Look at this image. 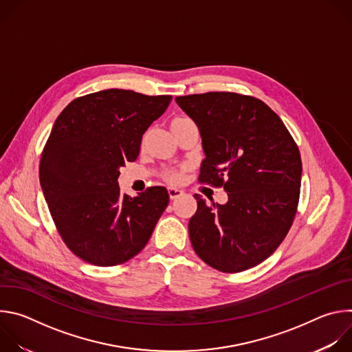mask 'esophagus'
<instances>
[{"mask_svg":"<svg viewBox=\"0 0 352 352\" xmlns=\"http://www.w3.org/2000/svg\"><path fill=\"white\" fill-rule=\"evenodd\" d=\"M184 195V192L181 189H177V188H168V196L171 200H175L178 197H181Z\"/></svg>","mask_w":352,"mask_h":352,"instance_id":"1","label":"esophagus"}]
</instances>
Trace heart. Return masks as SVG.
Wrapping results in <instances>:
<instances>
[{
    "label": "heart",
    "mask_w": 352,
    "mask_h": 352,
    "mask_svg": "<svg viewBox=\"0 0 352 352\" xmlns=\"http://www.w3.org/2000/svg\"><path fill=\"white\" fill-rule=\"evenodd\" d=\"M190 120L185 118V117H177L171 121V128L174 126H178V125H182L185 122H189ZM163 178L168 182V184H173V185H177L179 184L182 179H184V171L182 170H170V171H166Z\"/></svg>",
    "instance_id": "obj_1"
}]
</instances>
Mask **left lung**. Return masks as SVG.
<instances>
[{
	"mask_svg": "<svg viewBox=\"0 0 352 352\" xmlns=\"http://www.w3.org/2000/svg\"><path fill=\"white\" fill-rule=\"evenodd\" d=\"M195 121L206 159L200 182L223 186L226 205L195 195L189 220L196 255L224 273L267 259L294 221L302 162L281 118L262 100L230 91L175 97Z\"/></svg>",
	"mask_w": 352,
	"mask_h": 352,
	"instance_id": "obj_1",
	"label": "left lung"
}]
</instances>
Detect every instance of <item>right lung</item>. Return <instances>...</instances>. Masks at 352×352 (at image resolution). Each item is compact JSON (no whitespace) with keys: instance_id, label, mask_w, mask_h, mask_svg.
Instances as JSON below:
<instances>
[{"instance_id":"add662e5","label":"right lung","mask_w":352,"mask_h":352,"mask_svg":"<svg viewBox=\"0 0 352 352\" xmlns=\"http://www.w3.org/2000/svg\"><path fill=\"white\" fill-rule=\"evenodd\" d=\"M171 100L107 89L75 98L56 120L41 153L40 185L61 238L82 261L121 265L152 236L168 205L167 189L131 197L121 193L118 177Z\"/></svg>"}]
</instances>
